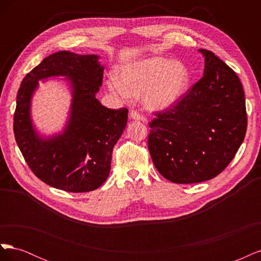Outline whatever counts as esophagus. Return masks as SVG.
Here are the masks:
<instances>
[{
  "mask_svg": "<svg viewBox=\"0 0 261 261\" xmlns=\"http://www.w3.org/2000/svg\"><path fill=\"white\" fill-rule=\"evenodd\" d=\"M129 117L132 118V120H135V121H141V122H144V123L146 122V118L143 115H140L139 113H137L136 111H130Z\"/></svg>",
  "mask_w": 261,
  "mask_h": 261,
  "instance_id": "obj_1",
  "label": "esophagus"
}]
</instances>
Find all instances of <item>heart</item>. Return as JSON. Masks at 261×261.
I'll return each instance as SVG.
<instances>
[{
  "label": "heart",
  "mask_w": 261,
  "mask_h": 261,
  "mask_svg": "<svg viewBox=\"0 0 261 261\" xmlns=\"http://www.w3.org/2000/svg\"><path fill=\"white\" fill-rule=\"evenodd\" d=\"M108 80V88L122 100L143 96L150 111H163L185 96L191 83L187 66L160 55L133 61L117 68Z\"/></svg>",
  "instance_id": "b5f03b06"
}]
</instances>
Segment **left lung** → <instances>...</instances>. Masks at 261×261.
<instances>
[{
    "instance_id": "1",
    "label": "left lung",
    "mask_w": 261,
    "mask_h": 261,
    "mask_svg": "<svg viewBox=\"0 0 261 261\" xmlns=\"http://www.w3.org/2000/svg\"><path fill=\"white\" fill-rule=\"evenodd\" d=\"M198 51L204 58L201 80L149 124L148 148L155 168L177 184L219 175L233 160L247 128L240 78L215 53Z\"/></svg>"
}]
</instances>
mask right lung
Masks as SVG:
<instances>
[{"mask_svg": "<svg viewBox=\"0 0 261 261\" xmlns=\"http://www.w3.org/2000/svg\"><path fill=\"white\" fill-rule=\"evenodd\" d=\"M99 59L55 52L26 75L17 92L14 134L20 151L38 178L65 192H91L105 183L113 147L127 125V109H108L96 97L105 70ZM58 76L71 91L69 116L62 131L43 136L33 124L31 101L39 80Z\"/></svg>", "mask_w": 261, "mask_h": 261, "instance_id": "add662e5", "label": "right lung"}]
</instances>
